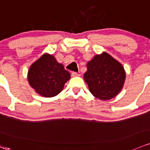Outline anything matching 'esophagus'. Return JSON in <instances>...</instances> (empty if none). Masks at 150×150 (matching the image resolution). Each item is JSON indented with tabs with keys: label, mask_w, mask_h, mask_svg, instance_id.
I'll list each match as a JSON object with an SVG mask.
<instances>
[{
	"label": "esophagus",
	"mask_w": 150,
	"mask_h": 150,
	"mask_svg": "<svg viewBox=\"0 0 150 150\" xmlns=\"http://www.w3.org/2000/svg\"><path fill=\"white\" fill-rule=\"evenodd\" d=\"M72 75L73 77H76V76H78V75H79V74H78V72H72Z\"/></svg>",
	"instance_id": "esophagus-1"
}]
</instances>
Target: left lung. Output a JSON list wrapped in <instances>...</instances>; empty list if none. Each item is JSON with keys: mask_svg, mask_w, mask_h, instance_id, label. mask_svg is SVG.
<instances>
[{"mask_svg": "<svg viewBox=\"0 0 150 150\" xmlns=\"http://www.w3.org/2000/svg\"><path fill=\"white\" fill-rule=\"evenodd\" d=\"M87 69L84 80L90 92L97 98L110 100L122 88L125 80L124 68L108 53L94 56L87 64Z\"/></svg>", "mask_w": 150, "mask_h": 150, "instance_id": "obj_1", "label": "left lung"}]
</instances>
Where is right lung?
I'll list each match as a JSON object with an SVG mask.
<instances>
[{
	"label": "right lung",
	"mask_w": 150,
	"mask_h": 150,
	"mask_svg": "<svg viewBox=\"0 0 150 150\" xmlns=\"http://www.w3.org/2000/svg\"><path fill=\"white\" fill-rule=\"evenodd\" d=\"M70 74L51 55L44 54L30 66L28 80L36 92L45 97H52L62 91Z\"/></svg>",
	"instance_id": "1"
}]
</instances>
